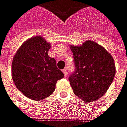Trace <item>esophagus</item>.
Segmentation results:
<instances>
[{"label":"esophagus","mask_w":127,"mask_h":127,"mask_svg":"<svg viewBox=\"0 0 127 127\" xmlns=\"http://www.w3.org/2000/svg\"><path fill=\"white\" fill-rule=\"evenodd\" d=\"M62 72H63V74H64V75L66 77L67 76V74H68V72H67V69L66 68H64L62 70Z\"/></svg>","instance_id":"obj_1"}]
</instances>
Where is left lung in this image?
Segmentation results:
<instances>
[{"instance_id":"left-lung-1","label":"left lung","mask_w":127,"mask_h":127,"mask_svg":"<svg viewBox=\"0 0 127 127\" xmlns=\"http://www.w3.org/2000/svg\"><path fill=\"white\" fill-rule=\"evenodd\" d=\"M70 47L75 65V71L69 77L71 88L84 101H95L106 92L114 80V59L103 47L90 40Z\"/></svg>"}]
</instances>
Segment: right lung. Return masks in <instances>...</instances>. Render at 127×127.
<instances>
[{"instance_id":"right-lung-1","label":"right lung","mask_w":127,"mask_h":127,"mask_svg":"<svg viewBox=\"0 0 127 127\" xmlns=\"http://www.w3.org/2000/svg\"><path fill=\"white\" fill-rule=\"evenodd\" d=\"M50 44L41 36L32 37L19 47L12 62V75L16 88L28 98L41 100L55 90L64 77L54 58L48 56Z\"/></svg>"}]
</instances>
